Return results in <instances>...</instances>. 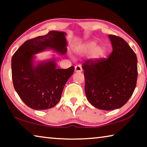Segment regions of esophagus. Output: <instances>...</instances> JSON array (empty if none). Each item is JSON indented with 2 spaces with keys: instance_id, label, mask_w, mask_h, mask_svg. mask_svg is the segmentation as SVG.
I'll list each match as a JSON object with an SVG mask.
<instances>
[{
  "instance_id": "1",
  "label": "esophagus",
  "mask_w": 147,
  "mask_h": 147,
  "mask_svg": "<svg viewBox=\"0 0 147 147\" xmlns=\"http://www.w3.org/2000/svg\"><path fill=\"white\" fill-rule=\"evenodd\" d=\"M82 71V66L80 65H78L75 66V72H78V73H80V72Z\"/></svg>"
}]
</instances>
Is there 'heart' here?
<instances>
[{
	"mask_svg": "<svg viewBox=\"0 0 147 147\" xmlns=\"http://www.w3.org/2000/svg\"><path fill=\"white\" fill-rule=\"evenodd\" d=\"M96 45H97V43L96 41H90L84 45L83 49L87 53H91V52L93 51V56L94 58H99L103 55L104 50L102 47H98L95 49Z\"/></svg>",
	"mask_w": 147,
	"mask_h": 147,
	"instance_id": "heart-1",
	"label": "heart"
}]
</instances>
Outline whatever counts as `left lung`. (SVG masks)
Returning a JSON list of instances; mask_svg holds the SVG:
<instances>
[{
    "label": "left lung",
    "mask_w": 147,
    "mask_h": 147,
    "mask_svg": "<svg viewBox=\"0 0 147 147\" xmlns=\"http://www.w3.org/2000/svg\"><path fill=\"white\" fill-rule=\"evenodd\" d=\"M113 51L108 58L90 59L82 65L89 102L102 110L121 108L132 95L138 78V59L123 38L109 35Z\"/></svg>",
    "instance_id": "1"
}]
</instances>
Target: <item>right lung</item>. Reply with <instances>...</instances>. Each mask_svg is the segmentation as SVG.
Segmentation results:
<instances>
[{
  "label": "right lung",
  "mask_w": 147,
  "mask_h": 147,
  "mask_svg": "<svg viewBox=\"0 0 147 147\" xmlns=\"http://www.w3.org/2000/svg\"><path fill=\"white\" fill-rule=\"evenodd\" d=\"M66 34L51 31L45 36L29 39L11 58L13 84L26 105L36 110L53 108L58 103L65 85L73 75L74 67L57 69L54 59L34 65V54L47 49L60 54L67 52Z\"/></svg>",
  "instance_id": "right-lung-1"
}]
</instances>
